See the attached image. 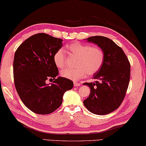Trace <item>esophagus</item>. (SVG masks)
Wrapping results in <instances>:
<instances>
[{"label":"esophagus","mask_w":146,"mask_h":146,"mask_svg":"<svg viewBox=\"0 0 146 146\" xmlns=\"http://www.w3.org/2000/svg\"><path fill=\"white\" fill-rule=\"evenodd\" d=\"M73 85H74V86H80V83H79V82H74Z\"/></svg>","instance_id":"obj_1"}]
</instances>
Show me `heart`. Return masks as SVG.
<instances>
[{
	"mask_svg": "<svg viewBox=\"0 0 146 146\" xmlns=\"http://www.w3.org/2000/svg\"><path fill=\"white\" fill-rule=\"evenodd\" d=\"M71 56L77 57L75 69L66 68L61 71V75L66 79L77 80L85 77L88 73L92 75L101 69L105 60V52L98 46H91L74 42L67 46ZM54 64L58 68L66 66V56L62 48L58 50L54 55Z\"/></svg>",
	"mask_w": 146,
	"mask_h": 146,
	"instance_id": "b5f03b06",
	"label": "heart"
}]
</instances>
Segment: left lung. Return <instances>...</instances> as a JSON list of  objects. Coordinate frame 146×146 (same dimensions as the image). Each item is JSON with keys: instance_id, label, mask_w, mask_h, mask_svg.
<instances>
[{"instance_id": "1", "label": "left lung", "mask_w": 146, "mask_h": 146, "mask_svg": "<svg viewBox=\"0 0 146 146\" xmlns=\"http://www.w3.org/2000/svg\"><path fill=\"white\" fill-rule=\"evenodd\" d=\"M87 40L103 48L105 60L94 75L97 81L83 84L90 88V94L83 103L92 113L106 115L116 110L125 98L130 81V64L123 49L110 38L94 36Z\"/></svg>"}]
</instances>
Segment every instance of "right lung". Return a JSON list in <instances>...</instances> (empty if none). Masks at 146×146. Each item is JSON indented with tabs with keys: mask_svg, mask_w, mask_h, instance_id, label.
Here are the masks:
<instances>
[{
	"mask_svg": "<svg viewBox=\"0 0 146 146\" xmlns=\"http://www.w3.org/2000/svg\"><path fill=\"white\" fill-rule=\"evenodd\" d=\"M61 38L40 33L21 43L14 54V84L19 98L29 110L47 115L62 105L63 96L73 86L72 80L56 77L58 69L54 55L62 47ZM48 80L52 84L46 83Z\"/></svg>",
	"mask_w": 146,
	"mask_h": 146,
	"instance_id": "obj_1",
	"label": "right lung"
}]
</instances>
